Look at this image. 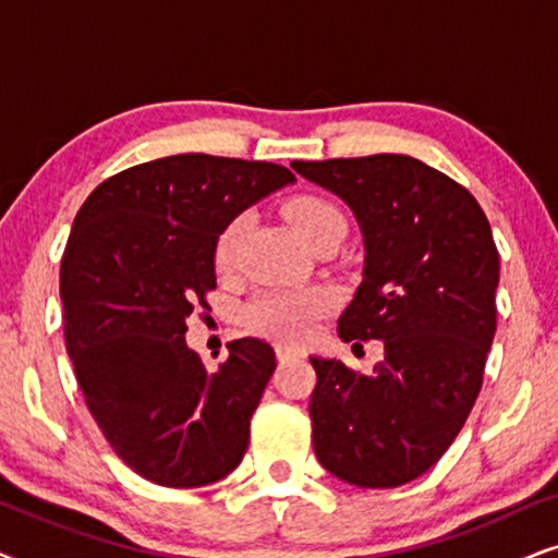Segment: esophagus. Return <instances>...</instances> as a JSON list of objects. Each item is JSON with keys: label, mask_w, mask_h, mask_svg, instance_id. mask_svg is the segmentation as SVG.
Instances as JSON below:
<instances>
[{"label": "esophagus", "mask_w": 558, "mask_h": 558, "mask_svg": "<svg viewBox=\"0 0 558 558\" xmlns=\"http://www.w3.org/2000/svg\"><path fill=\"white\" fill-rule=\"evenodd\" d=\"M302 350L294 348V345H287V342H277V357L281 363L284 361H292V357H300Z\"/></svg>", "instance_id": "34e87169"}]
</instances>
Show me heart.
I'll list each match as a JSON object with an SVG mask.
<instances>
[{"label": "heart", "mask_w": 558, "mask_h": 558, "mask_svg": "<svg viewBox=\"0 0 558 558\" xmlns=\"http://www.w3.org/2000/svg\"><path fill=\"white\" fill-rule=\"evenodd\" d=\"M289 223L304 243L317 239L330 228H345V218L332 203L315 195L294 197L287 205ZM243 231V218H233L220 233L216 246L218 269H231L235 262V246H239ZM330 294L325 289H279V292L258 294L246 307V325L254 332L269 335L277 340H302L319 317L330 310Z\"/></svg>", "instance_id": "b5f03b06"}]
</instances>
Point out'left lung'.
<instances>
[{"label":"left lung","mask_w":558,"mask_h":558,"mask_svg":"<svg viewBox=\"0 0 558 558\" xmlns=\"http://www.w3.org/2000/svg\"><path fill=\"white\" fill-rule=\"evenodd\" d=\"M292 167L338 195L363 233V281L340 338L384 342L368 376L310 357L312 445L350 485L399 487L447 452L483 386L500 279L490 223L468 190L414 157Z\"/></svg>","instance_id":"obj_1"}]
</instances>
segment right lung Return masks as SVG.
I'll return each instance as SVG.
<instances>
[{
	"label": "right lung",
	"instance_id": "1",
	"mask_svg": "<svg viewBox=\"0 0 558 558\" xmlns=\"http://www.w3.org/2000/svg\"><path fill=\"white\" fill-rule=\"evenodd\" d=\"M289 182L281 165L174 155L104 180L73 220L60 264L68 355L104 437L149 483L210 485L246 454L274 348L233 340L210 373L185 319L208 307L226 226Z\"/></svg>",
	"mask_w": 558,
	"mask_h": 558
}]
</instances>
